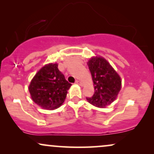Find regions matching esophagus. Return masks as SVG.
<instances>
[{
  "label": "esophagus",
  "instance_id": "34e87169",
  "mask_svg": "<svg viewBox=\"0 0 154 154\" xmlns=\"http://www.w3.org/2000/svg\"><path fill=\"white\" fill-rule=\"evenodd\" d=\"M75 82H76V84L79 85H81V86L83 85V83L81 82V81H79V80H76Z\"/></svg>",
  "mask_w": 154,
  "mask_h": 154
}]
</instances>
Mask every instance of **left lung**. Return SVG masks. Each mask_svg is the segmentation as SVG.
I'll list each match as a JSON object with an SVG mask.
<instances>
[{"mask_svg": "<svg viewBox=\"0 0 154 154\" xmlns=\"http://www.w3.org/2000/svg\"><path fill=\"white\" fill-rule=\"evenodd\" d=\"M87 64L95 90L93 96L87 98V100L95 107H106L117 98L121 90V77L110 63L100 56H92Z\"/></svg>", "mask_w": 154, "mask_h": 154, "instance_id": "8db88e82", "label": "left lung"}]
</instances>
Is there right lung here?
Here are the masks:
<instances>
[{"mask_svg":"<svg viewBox=\"0 0 154 154\" xmlns=\"http://www.w3.org/2000/svg\"><path fill=\"white\" fill-rule=\"evenodd\" d=\"M71 86L58 69V63H49L35 74L28 89L37 105L45 110H54L62 105Z\"/></svg>","mask_w":154,"mask_h":154,"instance_id":"add662e5","label":"right lung"}]
</instances>
